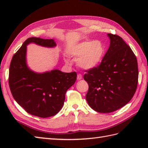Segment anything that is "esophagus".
I'll list each match as a JSON object with an SVG mask.
<instances>
[{
  "mask_svg": "<svg viewBox=\"0 0 148 148\" xmlns=\"http://www.w3.org/2000/svg\"><path fill=\"white\" fill-rule=\"evenodd\" d=\"M82 78H83L82 75H81V74H77V80H81V79H82Z\"/></svg>",
  "mask_w": 148,
  "mask_h": 148,
  "instance_id": "esophagus-1",
  "label": "esophagus"
}]
</instances>
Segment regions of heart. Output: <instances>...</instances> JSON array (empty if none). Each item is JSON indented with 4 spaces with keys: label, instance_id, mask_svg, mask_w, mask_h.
<instances>
[{
    "label": "heart",
    "instance_id": "b5f03b06",
    "mask_svg": "<svg viewBox=\"0 0 148 148\" xmlns=\"http://www.w3.org/2000/svg\"><path fill=\"white\" fill-rule=\"evenodd\" d=\"M106 46L101 40H88L74 45L71 49V55L81 69L88 70L96 67L103 58Z\"/></svg>",
    "mask_w": 148,
    "mask_h": 148
}]
</instances>
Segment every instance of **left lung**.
<instances>
[{
	"mask_svg": "<svg viewBox=\"0 0 148 148\" xmlns=\"http://www.w3.org/2000/svg\"><path fill=\"white\" fill-rule=\"evenodd\" d=\"M110 46L100 65L84 75L88 84L86 99L95 111L109 113L129 102L138 83L137 60L121 37L108 34Z\"/></svg>",
	"mask_w": 148,
	"mask_h": 148,
	"instance_id": "8db88e82",
	"label": "left lung"
}]
</instances>
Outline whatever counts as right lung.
<instances>
[{
  "label": "right lung",
  "instance_id": "add662e5",
  "mask_svg": "<svg viewBox=\"0 0 148 148\" xmlns=\"http://www.w3.org/2000/svg\"><path fill=\"white\" fill-rule=\"evenodd\" d=\"M33 42L53 48V39L30 37L12 56L9 72V84L12 95L29 114L40 118L53 116L60 111L67 90L76 82V72L65 73L55 69L36 73L26 63L27 46Z\"/></svg>",
  "mask_w": 148,
  "mask_h": 148
}]
</instances>
